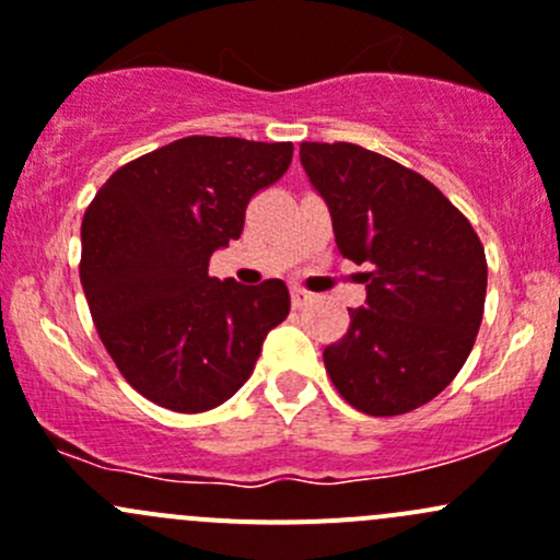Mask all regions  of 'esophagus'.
I'll list each match as a JSON object with an SVG mask.
<instances>
[{
  "instance_id": "1",
  "label": "esophagus",
  "mask_w": 560,
  "mask_h": 560,
  "mask_svg": "<svg viewBox=\"0 0 560 560\" xmlns=\"http://www.w3.org/2000/svg\"><path fill=\"white\" fill-rule=\"evenodd\" d=\"M290 295H292V306H295V308L306 306V303L312 301V292L301 290V287H292V290H290Z\"/></svg>"
}]
</instances>
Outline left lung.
Segmentation results:
<instances>
[{
  "instance_id": "8db88e82",
  "label": "left lung",
  "mask_w": 560,
  "mask_h": 560,
  "mask_svg": "<svg viewBox=\"0 0 560 560\" xmlns=\"http://www.w3.org/2000/svg\"><path fill=\"white\" fill-rule=\"evenodd\" d=\"M338 252L363 273L365 306L325 349L341 398L374 417L436 398L466 363L482 322L488 262L468 219L420 173L354 143H301Z\"/></svg>"
}]
</instances>
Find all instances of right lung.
Returning <instances> with one entry per match:
<instances>
[{
	"label": "right lung",
	"mask_w": 560,
	"mask_h": 560,
	"mask_svg": "<svg viewBox=\"0 0 560 560\" xmlns=\"http://www.w3.org/2000/svg\"><path fill=\"white\" fill-rule=\"evenodd\" d=\"M292 162V143L191 135L118 167L81 224V284L124 380L197 415L233 398L262 341L290 314L281 279H211L241 238L246 206Z\"/></svg>",
	"instance_id": "obj_1"
}]
</instances>
